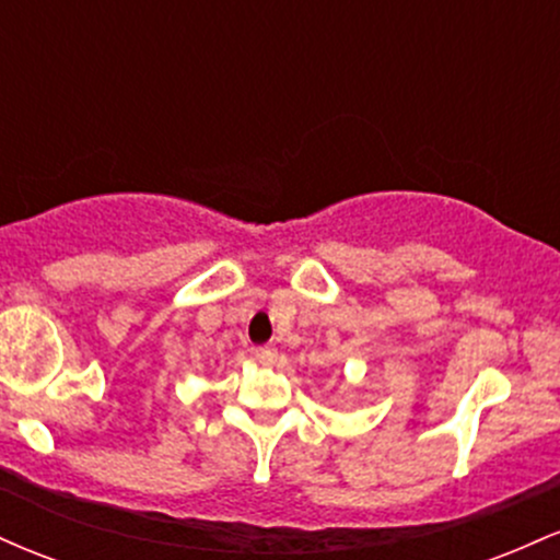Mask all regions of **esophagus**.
Segmentation results:
<instances>
[{"label": "esophagus", "mask_w": 560, "mask_h": 560, "mask_svg": "<svg viewBox=\"0 0 560 560\" xmlns=\"http://www.w3.org/2000/svg\"><path fill=\"white\" fill-rule=\"evenodd\" d=\"M255 358H258L262 365H276L279 363V350H276V347H258V350H255Z\"/></svg>", "instance_id": "1"}]
</instances>
